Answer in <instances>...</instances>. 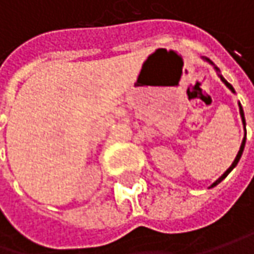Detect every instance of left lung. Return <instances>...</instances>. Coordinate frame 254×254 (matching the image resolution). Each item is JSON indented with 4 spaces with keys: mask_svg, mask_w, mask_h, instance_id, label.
<instances>
[{
    "mask_svg": "<svg viewBox=\"0 0 254 254\" xmlns=\"http://www.w3.org/2000/svg\"><path fill=\"white\" fill-rule=\"evenodd\" d=\"M202 59H204L205 62H208L210 64H213V66H214V63H213V62H211L210 59H207V57H202ZM214 68H216V71H217V73H218V77L221 79V82L224 83V84H226V86H227V87L230 89L233 93H236V92H234V89H233V86H231L230 83L227 82V80H226V79H224V77H223V76L220 74V70H218V67H216V66H214ZM239 109H240V116H242V122H243V127H245V130H246V121H245V112H243V108H242V105H240V103H239ZM245 145H246V135H245V138H243V141H242V145H240V149H239L237 155H236V158H234L233 164H231V165H230V168H229L227 171L224 172V174H223V175H221V177H220V178L217 180L216 183H213V184L210 186V188H213V187H216L217 184H220V183H221V181H223V180H224V178H226V177H227V175H229V174H230V172L233 171V168H234V167H236V165L239 164V161H240V158H242V154H243V149H245Z\"/></svg>",
    "mask_w": 254,
    "mask_h": 254,
    "instance_id": "8db88e82",
    "label": "left lung"
}]
</instances>
